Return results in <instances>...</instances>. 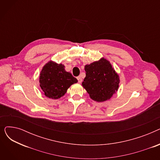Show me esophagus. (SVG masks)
<instances>
[{
    "mask_svg": "<svg viewBox=\"0 0 160 160\" xmlns=\"http://www.w3.org/2000/svg\"><path fill=\"white\" fill-rule=\"evenodd\" d=\"M77 79H78V82H79V83H81V82H82V78H81L80 76V77H78Z\"/></svg>",
    "mask_w": 160,
    "mask_h": 160,
    "instance_id": "34e87169",
    "label": "esophagus"
}]
</instances>
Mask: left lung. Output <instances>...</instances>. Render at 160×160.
Wrapping results in <instances>:
<instances>
[{
	"label": "left lung",
	"instance_id": "1",
	"mask_svg": "<svg viewBox=\"0 0 160 160\" xmlns=\"http://www.w3.org/2000/svg\"><path fill=\"white\" fill-rule=\"evenodd\" d=\"M84 69L86 77L82 85L92 100L98 102L106 101L118 91L119 75L106 58L86 65Z\"/></svg>",
	"mask_w": 160,
	"mask_h": 160
}]
</instances>
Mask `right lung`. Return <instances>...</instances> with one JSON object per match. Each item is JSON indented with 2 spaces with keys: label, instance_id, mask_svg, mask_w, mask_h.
Segmentation results:
<instances>
[{
  "label": "right lung",
  "instance_id": "obj_1",
  "mask_svg": "<svg viewBox=\"0 0 160 160\" xmlns=\"http://www.w3.org/2000/svg\"><path fill=\"white\" fill-rule=\"evenodd\" d=\"M78 82L65 65L48 61L42 68L39 76V86L43 95L51 99H58L67 93L71 86Z\"/></svg>",
  "mask_w": 160,
  "mask_h": 160
}]
</instances>
